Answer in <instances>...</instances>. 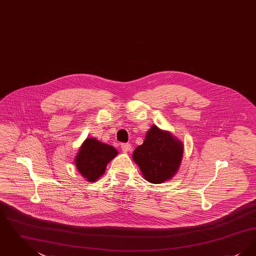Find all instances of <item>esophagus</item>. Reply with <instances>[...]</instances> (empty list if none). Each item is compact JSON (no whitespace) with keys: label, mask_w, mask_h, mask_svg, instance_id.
Instances as JSON below:
<instances>
[{"label":"esophagus","mask_w":256,"mask_h":256,"mask_svg":"<svg viewBox=\"0 0 256 256\" xmlns=\"http://www.w3.org/2000/svg\"><path fill=\"white\" fill-rule=\"evenodd\" d=\"M121 148L124 152H130L132 150V146L130 143H122L121 145Z\"/></svg>","instance_id":"1"}]
</instances>
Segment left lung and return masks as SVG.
<instances>
[{
	"mask_svg": "<svg viewBox=\"0 0 256 256\" xmlns=\"http://www.w3.org/2000/svg\"><path fill=\"white\" fill-rule=\"evenodd\" d=\"M182 154L180 141L152 126L146 132L143 144L135 148L132 158L140 167L146 180L158 184L174 176Z\"/></svg>",
	"mask_w": 256,
	"mask_h": 256,
	"instance_id": "1",
	"label": "left lung"
}]
</instances>
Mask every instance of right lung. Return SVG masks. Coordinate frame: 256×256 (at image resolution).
I'll list each match as a JSON object with an SVG mask.
<instances>
[{
  "instance_id": "add662e5",
  "label": "right lung",
  "mask_w": 256,
  "mask_h": 256,
  "mask_svg": "<svg viewBox=\"0 0 256 256\" xmlns=\"http://www.w3.org/2000/svg\"><path fill=\"white\" fill-rule=\"evenodd\" d=\"M118 154L114 146L88 138L80 146L74 159L76 166L88 182H95L104 174L110 160Z\"/></svg>"
}]
</instances>
